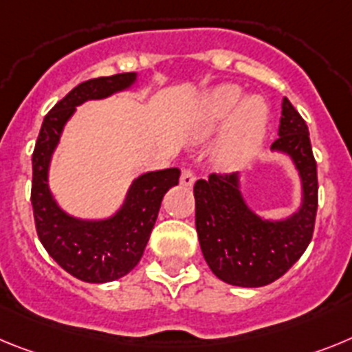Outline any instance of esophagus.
Wrapping results in <instances>:
<instances>
[{"label":"esophagus","instance_id":"34e87169","mask_svg":"<svg viewBox=\"0 0 352 352\" xmlns=\"http://www.w3.org/2000/svg\"><path fill=\"white\" fill-rule=\"evenodd\" d=\"M180 184L186 188H191L195 184V173L191 168H182V175H180Z\"/></svg>","mask_w":352,"mask_h":352}]
</instances>
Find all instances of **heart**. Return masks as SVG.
<instances>
[{
    "instance_id": "1",
    "label": "heart",
    "mask_w": 352,
    "mask_h": 352,
    "mask_svg": "<svg viewBox=\"0 0 352 352\" xmlns=\"http://www.w3.org/2000/svg\"><path fill=\"white\" fill-rule=\"evenodd\" d=\"M243 98L237 85H219L206 94L198 115L200 136H207L224 124L216 148L214 163L221 170L241 168L264 140L267 127V106L261 97Z\"/></svg>"
}]
</instances>
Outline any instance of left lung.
Here are the masks:
<instances>
[{
	"label": "left lung",
	"instance_id": "1",
	"mask_svg": "<svg viewBox=\"0 0 352 352\" xmlns=\"http://www.w3.org/2000/svg\"><path fill=\"white\" fill-rule=\"evenodd\" d=\"M273 151L292 157L303 184L301 209L283 221H265L248 209L237 173H210L197 180V232L204 258L219 280L237 287H264L289 271L314 235L317 214V163L307 122L287 97Z\"/></svg>",
	"mask_w": 352,
	"mask_h": 352
}]
</instances>
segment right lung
I'll return each mask as SVG.
<instances>
[{
    "instance_id": "add662e5",
    "label": "right lung",
    "mask_w": 352,
    "mask_h": 352,
    "mask_svg": "<svg viewBox=\"0 0 352 352\" xmlns=\"http://www.w3.org/2000/svg\"><path fill=\"white\" fill-rule=\"evenodd\" d=\"M134 79V72H125L88 79L72 88L45 115L33 151L32 206L36 235L60 267L88 283L113 282L138 265L164 193L179 184V168L145 173L133 182L122 209L113 218L102 221L72 218L56 206L49 193L47 168L51 154L76 106L125 90Z\"/></svg>"
}]
</instances>
